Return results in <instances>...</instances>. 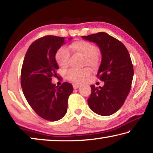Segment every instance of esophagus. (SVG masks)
<instances>
[{
  "label": "esophagus",
  "mask_w": 153,
  "mask_h": 153,
  "mask_svg": "<svg viewBox=\"0 0 153 153\" xmlns=\"http://www.w3.org/2000/svg\"><path fill=\"white\" fill-rule=\"evenodd\" d=\"M79 86H80L79 84H74V85H73V87H74V89L78 88H79Z\"/></svg>",
  "instance_id": "1"
}]
</instances>
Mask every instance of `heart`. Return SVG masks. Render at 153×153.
<instances>
[{"label":"heart","instance_id":"heart-1","mask_svg":"<svg viewBox=\"0 0 153 153\" xmlns=\"http://www.w3.org/2000/svg\"><path fill=\"white\" fill-rule=\"evenodd\" d=\"M70 51L75 54H79L83 56L82 65H88L91 68L96 69L99 66L100 60L98 55V48L97 46L85 40H77L72 42L68 46V48L65 46H61L56 50L55 59L58 65L61 68L65 69L68 66V61ZM91 71L88 67L80 69H69L65 74V78L71 82L82 83L90 76Z\"/></svg>","mask_w":153,"mask_h":153}]
</instances>
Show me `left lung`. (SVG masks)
<instances>
[{"label": "left lung", "instance_id": "obj_1", "mask_svg": "<svg viewBox=\"0 0 153 153\" xmlns=\"http://www.w3.org/2000/svg\"><path fill=\"white\" fill-rule=\"evenodd\" d=\"M82 38L99 46L102 61L97 76L105 83L102 87L90 86L88 106L98 115H111L121 107L130 91L134 76L130 56L122 42L105 32Z\"/></svg>", "mask_w": 153, "mask_h": 153}]
</instances>
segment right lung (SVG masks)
I'll use <instances>...</instances> for the list:
<instances>
[{
    "label": "right lung",
    "instance_id": "add662e5",
    "mask_svg": "<svg viewBox=\"0 0 153 153\" xmlns=\"http://www.w3.org/2000/svg\"><path fill=\"white\" fill-rule=\"evenodd\" d=\"M63 44L65 38L55 36L36 40L27 49L21 71V85L27 102L40 117L51 121L64 117L74 90L70 83L58 87L51 82L52 77H58L55 53Z\"/></svg>",
    "mask_w": 153,
    "mask_h": 153
}]
</instances>
